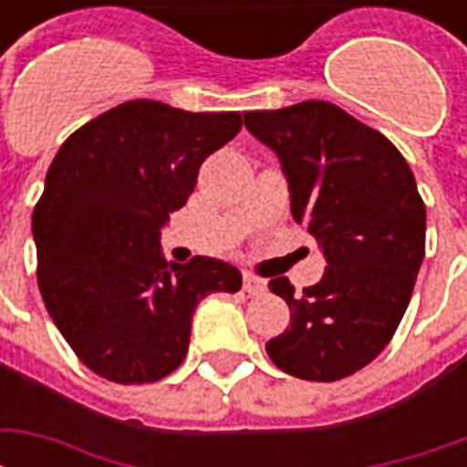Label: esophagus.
<instances>
[{
    "label": "esophagus",
    "instance_id": "1",
    "mask_svg": "<svg viewBox=\"0 0 467 467\" xmlns=\"http://www.w3.org/2000/svg\"><path fill=\"white\" fill-rule=\"evenodd\" d=\"M243 290L247 295H263L267 290V283H265L263 277H257V275H244L243 277Z\"/></svg>",
    "mask_w": 467,
    "mask_h": 467
}]
</instances>
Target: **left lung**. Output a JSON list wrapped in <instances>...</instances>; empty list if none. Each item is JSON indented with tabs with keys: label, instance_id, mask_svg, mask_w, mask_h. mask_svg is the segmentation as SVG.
Returning a JSON list of instances; mask_svg holds the SVG:
<instances>
[{
	"label": "left lung",
	"instance_id": "1",
	"mask_svg": "<svg viewBox=\"0 0 467 467\" xmlns=\"http://www.w3.org/2000/svg\"><path fill=\"white\" fill-rule=\"evenodd\" d=\"M244 127L280 157L295 223L327 260L303 295L270 280L290 325L265 350L295 378L343 380L385 350L410 303L425 254L412 170L385 134L323 99L244 112Z\"/></svg>",
	"mask_w": 467,
	"mask_h": 467
}]
</instances>
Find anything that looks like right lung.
Here are the masks:
<instances>
[{
  "mask_svg": "<svg viewBox=\"0 0 467 467\" xmlns=\"http://www.w3.org/2000/svg\"><path fill=\"white\" fill-rule=\"evenodd\" d=\"M240 127V112L132 99L69 134L49 164L32 214L36 283L57 330L99 378L162 380L182 365L200 300L243 287L234 265H167L160 250V227L192 194L200 164Z\"/></svg>",
  "mask_w": 467,
  "mask_h": 467,
  "instance_id": "right-lung-1",
  "label": "right lung"
}]
</instances>
